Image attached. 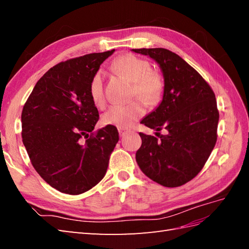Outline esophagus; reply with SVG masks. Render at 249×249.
<instances>
[{"mask_svg": "<svg viewBox=\"0 0 249 249\" xmlns=\"http://www.w3.org/2000/svg\"><path fill=\"white\" fill-rule=\"evenodd\" d=\"M127 133H128V129H126V128H119V134H120L121 137H124Z\"/></svg>", "mask_w": 249, "mask_h": 249, "instance_id": "obj_1", "label": "esophagus"}]
</instances>
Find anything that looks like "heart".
I'll return each instance as SVG.
<instances>
[{
  "instance_id": "heart-1",
  "label": "heart",
  "mask_w": 249,
  "mask_h": 249,
  "mask_svg": "<svg viewBox=\"0 0 249 249\" xmlns=\"http://www.w3.org/2000/svg\"><path fill=\"white\" fill-rule=\"evenodd\" d=\"M113 68L134 83V94L147 104H155L160 100L163 83L157 73L152 72L150 63L134 54H124L113 62ZM89 96L96 107L105 105L104 76L102 71L95 72L89 87ZM144 105L134 100L127 105H114L102 116L105 125H113L119 128H129L144 113Z\"/></svg>"
}]
</instances>
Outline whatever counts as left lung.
Masks as SVG:
<instances>
[{"label": "left lung", "instance_id": "left-lung-1", "mask_svg": "<svg viewBox=\"0 0 249 249\" xmlns=\"http://www.w3.org/2000/svg\"><path fill=\"white\" fill-rule=\"evenodd\" d=\"M131 51L154 60L165 84L160 104L141 123L156 131L166 129V135L157 139L140 133L142 144L136 161L154 182L181 186L201 171L217 140L215 94L200 73L174 52L163 48Z\"/></svg>", "mask_w": 249, "mask_h": 249}]
</instances>
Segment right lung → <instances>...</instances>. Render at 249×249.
Instances as JSON below:
<instances>
[{"label":"right lung","instance_id":"obj_1","mask_svg":"<svg viewBox=\"0 0 249 249\" xmlns=\"http://www.w3.org/2000/svg\"><path fill=\"white\" fill-rule=\"evenodd\" d=\"M114 51L59 63L37 81L23 106L22 142L32 165L61 193H86L107 172L119 133L113 125L93 133L99 114L89 87Z\"/></svg>","mask_w":249,"mask_h":249}]
</instances>
